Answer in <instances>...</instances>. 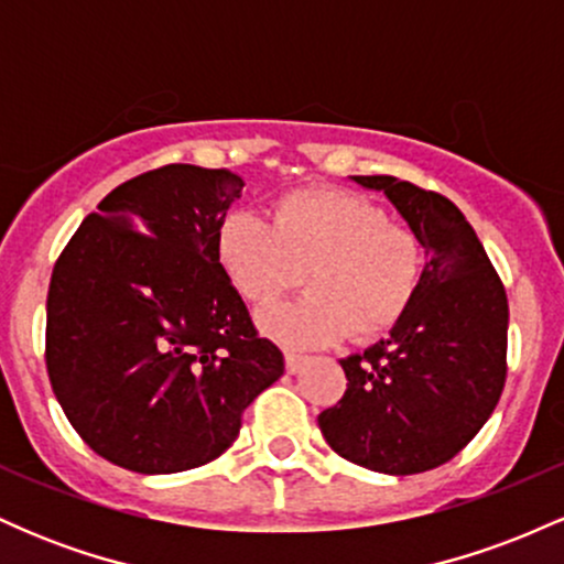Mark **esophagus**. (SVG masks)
Here are the masks:
<instances>
[{"mask_svg": "<svg viewBox=\"0 0 564 564\" xmlns=\"http://www.w3.org/2000/svg\"><path fill=\"white\" fill-rule=\"evenodd\" d=\"M283 358H286V371L289 373H296L300 371V368L304 366V355H300V352H294V349H286V352H283Z\"/></svg>", "mask_w": 564, "mask_h": 564, "instance_id": "34e87169", "label": "esophagus"}]
</instances>
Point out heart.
I'll use <instances>...</instances> for the list:
<instances>
[{
    "mask_svg": "<svg viewBox=\"0 0 564 564\" xmlns=\"http://www.w3.org/2000/svg\"><path fill=\"white\" fill-rule=\"evenodd\" d=\"M217 257L238 294L270 304L300 286L307 294L260 313V328L291 347H323L347 332L373 339L416 302L426 251L413 228L349 191H294L275 200L273 223L232 212Z\"/></svg>",
    "mask_w": 564,
    "mask_h": 564,
    "instance_id": "heart-1",
    "label": "heart"
}]
</instances>
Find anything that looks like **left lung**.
<instances>
[{"label":"left lung","mask_w":564,"mask_h":564,"mask_svg":"<svg viewBox=\"0 0 564 564\" xmlns=\"http://www.w3.org/2000/svg\"><path fill=\"white\" fill-rule=\"evenodd\" d=\"M352 180L384 191L419 232L430 262L416 302L390 339L339 360L347 390L318 424L347 462L384 475H419L451 462L501 398L507 291L453 200L390 174Z\"/></svg>","instance_id":"8db88e82"}]
</instances>
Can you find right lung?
Instances as JSON below:
<instances>
[{"label":"right lung","instance_id":"right-lung-1","mask_svg":"<svg viewBox=\"0 0 564 564\" xmlns=\"http://www.w3.org/2000/svg\"><path fill=\"white\" fill-rule=\"evenodd\" d=\"M243 180L166 164L113 187L57 257L44 360L84 443L140 475L204 467L283 373L217 257Z\"/></svg>","mask_w":564,"mask_h":564}]
</instances>
